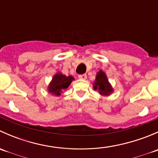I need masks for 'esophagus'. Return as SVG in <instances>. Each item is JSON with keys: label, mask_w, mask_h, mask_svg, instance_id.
Returning a JSON list of instances; mask_svg holds the SVG:
<instances>
[{"label": "esophagus", "mask_w": 158, "mask_h": 158, "mask_svg": "<svg viewBox=\"0 0 158 158\" xmlns=\"http://www.w3.org/2000/svg\"><path fill=\"white\" fill-rule=\"evenodd\" d=\"M79 78L80 79H86L87 76L85 74H82V75H79Z\"/></svg>", "instance_id": "34e87169"}]
</instances>
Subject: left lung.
I'll list each match as a JSON object with an SVG mask.
<instances>
[{"label":"left lung","instance_id":"obj_1","mask_svg":"<svg viewBox=\"0 0 158 158\" xmlns=\"http://www.w3.org/2000/svg\"><path fill=\"white\" fill-rule=\"evenodd\" d=\"M94 89L98 90L101 95H109L113 92L111 85H110L106 73L100 70L96 75L95 83L93 84Z\"/></svg>","mask_w":158,"mask_h":158}]
</instances>
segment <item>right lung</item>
I'll list each match as a JSON object with an SVG mask.
<instances>
[{
	"label": "right lung",
	"instance_id": "add662e5",
	"mask_svg": "<svg viewBox=\"0 0 158 158\" xmlns=\"http://www.w3.org/2000/svg\"><path fill=\"white\" fill-rule=\"evenodd\" d=\"M73 80H74V78L72 76H66L62 73H57L49 84V92L55 95H60L62 90L67 89Z\"/></svg>",
	"mask_w": 158,
	"mask_h": 158
}]
</instances>
